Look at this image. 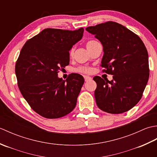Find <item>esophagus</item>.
Instances as JSON below:
<instances>
[{"label": "esophagus", "instance_id": "esophagus-1", "mask_svg": "<svg viewBox=\"0 0 157 157\" xmlns=\"http://www.w3.org/2000/svg\"><path fill=\"white\" fill-rule=\"evenodd\" d=\"M84 78V79H85V82H88V81H90V80H91V79H92L90 77L87 76V75H85Z\"/></svg>", "mask_w": 157, "mask_h": 157}]
</instances>
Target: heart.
Segmentation results:
<instances>
[{
    "label": "heart",
    "instance_id": "obj_1",
    "mask_svg": "<svg viewBox=\"0 0 157 157\" xmlns=\"http://www.w3.org/2000/svg\"><path fill=\"white\" fill-rule=\"evenodd\" d=\"M98 42H96L95 40H89L88 42H86V48H88V51H90V50L94 47V46ZM73 51H74V47H72L70 50L69 51V55L70 56H71L73 53ZM76 71L78 72H80V73H90L92 71V69L90 67H79L78 69H76Z\"/></svg>",
    "mask_w": 157,
    "mask_h": 157
}]
</instances>
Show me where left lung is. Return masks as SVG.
<instances>
[{"instance_id": "obj_1", "label": "left lung", "mask_w": 157, "mask_h": 157, "mask_svg": "<svg viewBox=\"0 0 157 157\" xmlns=\"http://www.w3.org/2000/svg\"><path fill=\"white\" fill-rule=\"evenodd\" d=\"M102 43L103 72L111 81L94 77L96 102L102 111L119 114L129 111L141 99L149 78L148 55L138 35L125 26L107 21L86 29Z\"/></svg>"}]
</instances>
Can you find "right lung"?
<instances>
[{"mask_svg": "<svg viewBox=\"0 0 157 157\" xmlns=\"http://www.w3.org/2000/svg\"><path fill=\"white\" fill-rule=\"evenodd\" d=\"M84 28H46L25 43L15 64L18 87L34 111L43 117L57 119L71 113L84 83L82 75L59 70L69 64V51L83 36Z\"/></svg>", "mask_w": 157, "mask_h": 157, "instance_id": "1", "label": "right lung"}]
</instances>
